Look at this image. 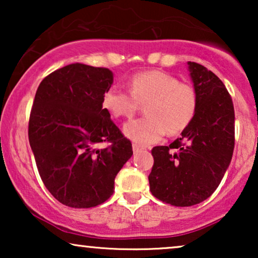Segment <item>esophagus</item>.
<instances>
[{
    "mask_svg": "<svg viewBox=\"0 0 258 258\" xmlns=\"http://www.w3.org/2000/svg\"><path fill=\"white\" fill-rule=\"evenodd\" d=\"M133 150H134V154H137V153H140V151H142L143 148L140 147V146H137V144H134Z\"/></svg>",
    "mask_w": 258,
    "mask_h": 258,
    "instance_id": "34e87169",
    "label": "esophagus"
}]
</instances>
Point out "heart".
<instances>
[{
  "mask_svg": "<svg viewBox=\"0 0 258 258\" xmlns=\"http://www.w3.org/2000/svg\"><path fill=\"white\" fill-rule=\"evenodd\" d=\"M140 104H146L142 118L126 122L124 135L137 146L156 143L168 133L177 135L190 125L199 107L197 91L170 74L151 70L137 73L129 80V91L117 84L109 87L102 105L114 117H130Z\"/></svg>",
  "mask_w": 258,
  "mask_h": 258,
  "instance_id": "heart-1",
  "label": "heart"
}]
</instances>
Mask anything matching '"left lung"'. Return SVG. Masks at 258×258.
I'll list each match as a JSON object with an SVG mask.
<instances>
[{"label":"left lung","instance_id":"obj_1","mask_svg":"<svg viewBox=\"0 0 258 258\" xmlns=\"http://www.w3.org/2000/svg\"><path fill=\"white\" fill-rule=\"evenodd\" d=\"M188 67L199 96L196 115L170 146L153 148L148 177L151 194L175 207L195 206L213 195L235 147V111L227 88L206 67Z\"/></svg>","mask_w":258,"mask_h":258}]
</instances>
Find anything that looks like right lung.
<instances>
[{"label": "right lung", "mask_w": 258, "mask_h": 258, "mask_svg": "<svg viewBox=\"0 0 258 258\" xmlns=\"http://www.w3.org/2000/svg\"><path fill=\"white\" fill-rule=\"evenodd\" d=\"M112 81L107 68L73 63L44 77L35 95L28 136L38 174L49 192L70 208L105 202L133 156L132 142L102 105Z\"/></svg>", "instance_id": "1"}]
</instances>
